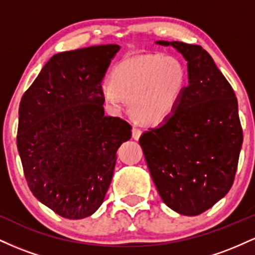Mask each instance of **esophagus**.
Segmentation results:
<instances>
[{"mask_svg":"<svg viewBox=\"0 0 255 255\" xmlns=\"http://www.w3.org/2000/svg\"><path fill=\"white\" fill-rule=\"evenodd\" d=\"M140 135H141V130H140L139 128L133 127V129H131V136H133V139L134 140H139Z\"/></svg>","mask_w":255,"mask_h":255,"instance_id":"1","label":"esophagus"}]
</instances>
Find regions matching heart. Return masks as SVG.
<instances>
[{
	"label": "heart",
	"instance_id": "b5f03b06",
	"mask_svg": "<svg viewBox=\"0 0 255 255\" xmlns=\"http://www.w3.org/2000/svg\"><path fill=\"white\" fill-rule=\"evenodd\" d=\"M187 85V69L172 55L146 54L125 58L113 68L110 81L101 85L103 102L119 113L128 101L136 121L163 124L176 110Z\"/></svg>",
	"mask_w": 255,
	"mask_h": 255
}]
</instances>
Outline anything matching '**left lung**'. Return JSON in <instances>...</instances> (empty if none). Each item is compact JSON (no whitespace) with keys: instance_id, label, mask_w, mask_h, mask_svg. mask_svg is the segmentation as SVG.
<instances>
[{"instance_id":"obj_1","label":"left lung","mask_w":255,"mask_h":255,"mask_svg":"<svg viewBox=\"0 0 255 255\" xmlns=\"http://www.w3.org/2000/svg\"><path fill=\"white\" fill-rule=\"evenodd\" d=\"M187 61L188 85L174 114L140 136L160 198L175 212L198 216L231 188L242 147L238 99L200 45L157 40Z\"/></svg>"}]
</instances>
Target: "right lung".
<instances>
[{
    "instance_id": "right-lung-1",
    "label": "right lung",
    "mask_w": 255,
    "mask_h": 255,
    "mask_svg": "<svg viewBox=\"0 0 255 255\" xmlns=\"http://www.w3.org/2000/svg\"><path fill=\"white\" fill-rule=\"evenodd\" d=\"M118 44L54 55L22 96L17 151L31 192L61 217L81 219L104 201L129 124L104 116L101 84Z\"/></svg>"
}]
</instances>
